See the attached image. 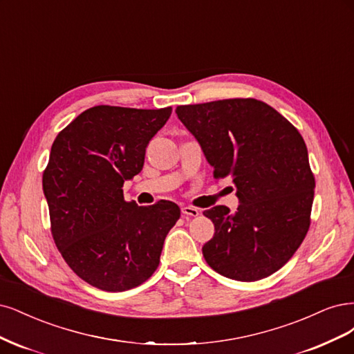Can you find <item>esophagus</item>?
Listing matches in <instances>:
<instances>
[{
    "label": "esophagus",
    "instance_id": "obj_1",
    "mask_svg": "<svg viewBox=\"0 0 354 354\" xmlns=\"http://www.w3.org/2000/svg\"><path fill=\"white\" fill-rule=\"evenodd\" d=\"M182 214H184V216H191V218H196V216L200 214V212L196 207L185 206V207H182Z\"/></svg>",
    "mask_w": 354,
    "mask_h": 354
}]
</instances>
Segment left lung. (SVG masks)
<instances>
[{"mask_svg":"<svg viewBox=\"0 0 354 354\" xmlns=\"http://www.w3.org/2000/svg\"><path fill=\"white\" fill-rule=\"evenodd\" d=\"M176 115L200 142L213 178H231L239 197L235 212H203L216 231L203 247L207 265L244 282L275 273L310 226L315 176L303 136L254 98L178 106Z\"/></svg>","mask_w":354,"mask_h":354,"instance_id":"left-lung-1","label":"left lung"}]
</instances>
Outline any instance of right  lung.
I'll return each instance as SVG.
<instances>
[{
	"label": "right lung",
	"instance_id": "1",
	"mask_svg": "<svg viewBox=\"0 0 354 354\" xmlns=\"http://www.w3.org/2000/svg\"><path fill=\"white\" fill-rule=\"evenodd\" d=\"M170 113L95 106L53 142L42 174L51 234L66 263L95 288L120 292L145 282L180 218L172 201L140 207L122 189L142 170L145 148Z\"/></svg>",
	"mask_w": 354,
	"mask_h": 354
}]
</instances>
